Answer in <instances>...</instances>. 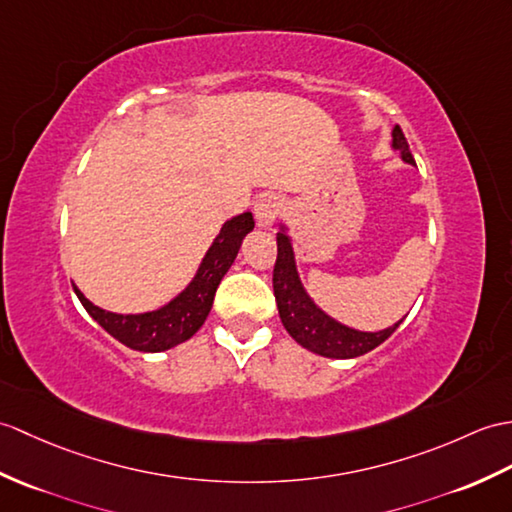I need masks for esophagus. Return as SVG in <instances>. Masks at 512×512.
<instances>
[{
    "instance_id": "1",
    "label": "esophagus",
    "mask_w": 512,
    "mask_h": 512,
    "mask_svg": "<svg viewBox=\"0 0 512 512\" xmlns=\"http://www.w3.org/2000/svg\"><path fill=\"white\" fill-rule=\"evenodd\" d=\"M281 198L279 196H272V194H266L261 196L257 202H255V220L261 229L266 227H272V222L277 220V216L281 213Z\"/></svg>"
}]
</instances>
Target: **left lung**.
Instances as JSON below:
<instances>
[{"mask_svg": "<svg viewBox=\"0 0 512 512\" xmlns=\"http://www.w3.org/2000/svg\"><path fill=\"white\" fill-rule=\"evenodd\" d=\"M392 150L399 152L403 163L414 165V159L408 148V141L403 137L401 128H392ZM272 288H275V299L279 307V316L285 331L301 344L303 349L323 355L331 360H351L373 351L386 338L395 334V329L403 323H395L382 331H360L338 323L327 312L320 310L314 299L307 294L301 281L299 268H296V257L292 248V237L288 235V227L281 224L277 233V264L272 272Z\"/></svg>", "mask_w": 512, "mask_h": 512, "instance_id": "left-lung-1", "label": "left lung"}]
</instances>
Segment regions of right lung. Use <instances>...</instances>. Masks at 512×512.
<instances>
[{
    "label": "right lung",
    "mask_w": 512,
    "mask_h": 512,
    "mask_svg": "<svg viewBox=\"0 0 512 512\" xmlns=\"http://www.w3.org/2000/svg\"><path fill=\"white\" fill-rule=\"evenodd\" d=\"M253 229L255 220L251 211L224 222L220 233L216 235V240L211 242L209 251L202 257L192 281H189L174 299L157 307V310L141 314L106 312L102 307L93 305L87 296L78 290L76 283L74 292L95 323H98L106 334H111L115 340L126 344L128 349L144 353L168 351L176 347V344L192 338L202 327V323H205L222 277L227 275L229 268L233 266L242 240Z\"/></svg>",
    "instance_id": "add662e5"
}]
</instances>
